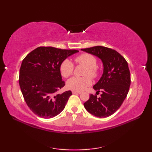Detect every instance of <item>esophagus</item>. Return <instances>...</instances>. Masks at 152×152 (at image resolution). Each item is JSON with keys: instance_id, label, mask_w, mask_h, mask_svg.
Masks as SVG:
<instances>
[{"instance_id": "34e87169", "label": "esophagus", "mask_w": 152, "mask_h": 152, "mask_svg": "<svg viewBox=\"0 0 152 152\" xmlns=\"http://www.w3.org/2000/svg\"><path fill=\"white\" fill-rule=\"evenodd\" d=\"M72 93L73 94H80L81 92L80 91H72Z\"/></svg>"}]
</instances>
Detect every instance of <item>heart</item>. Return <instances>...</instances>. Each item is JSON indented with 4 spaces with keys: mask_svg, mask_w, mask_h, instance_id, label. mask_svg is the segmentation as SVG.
I'll list each match as a JSON object with an SVG mask.
<instances>
[{
    "mask_svg": "<svg viewBox=\"0 0 152 152\" xmlns=\"http://www.w3.org/2000/svg\"><path fill=\"white\" fill-rule=\"evenodd\" d=\"M74 61L78 65L86 66L83 75L84 77H73L69 79L66 82L68 89L72 91H80L85 89L87 87L91 84L92 78H96L100 74V69L97 64V58L94 55L90 53H83L77 56L74 59ZM60 72L64 78H68L73 74L74 66L70 61L65 59L61 63L60 65ZM90 76L89 77L88 76Z\"/></svg>",
    "mask_w": 152,
    "mask_h": 152,
    "instance_id": "heart-1",
    "label": "heart"
}]
</instances>
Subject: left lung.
I'll return each instance as SVG.
<instances>
[{
    "label": "left lung",
    "instance_id": "8db88e82",
    "mask_svg": "<svg viewBox=\"0 0 152 152\" xmlns=\"http://www.w3.org/2000/svg\"><path fill=\"white\" fill-rule=\"evenodd\" d=\"M82 50L101 59L104 72L99 81L93 86L97 98L91 94L83 106L89 113L99 118H106L115 113L127 96L131 85V74L127 61L118 51L104 46H94Z\"/></svg>",
    "mask_w": 152,
    "mask_h": 152
}]
</instances>
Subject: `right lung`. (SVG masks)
Returning <instances> with one entry per match:
<instances>
[{
    "label": "right lung",
    "instance_id": "1",
    "mask_svg": "<svg viewBox=\"0 0 152 152\" xmlns=\"http://www.w3.org/2000/svg\"><path fill=\"white\" fill-rule=\"evenodd\" d=\"M78 51L40 46L23 60L19 83L25 101L34 114L42 118H51L63 110L72 92L57 94L65 85L59 68L67 57Z\"/></svg>",
    "mask_w": 152,
    "mask_h": 152
}]
</instances>
